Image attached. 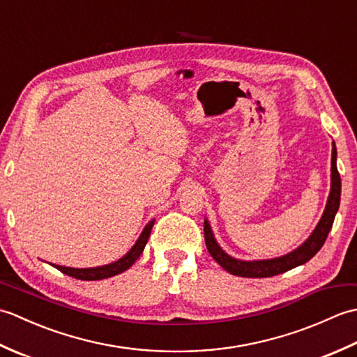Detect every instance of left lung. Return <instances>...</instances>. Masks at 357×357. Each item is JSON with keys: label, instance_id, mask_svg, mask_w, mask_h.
Returning a JSON list of instances; mask_svg holds the SVG:
<instances>
[{"label": "left lung", "instance_id": "obj_1", "mask_svg": "<svg viewBox=\"0 0 357 357\" xmlns=\"http://www.w3.org/2000/svg\"><path fill=\"white\" fill-rule=\"evenodd\" d=\"M336 146L333 142V153H331V190L327 201V207H325L324 215L321 218L319 224L314 229L304 244L298 250L288 253L282 257H276V259H267V261H239L234 257L224 253V250L216 244L213 238V233L207 221H204V238H206V245L211 257L221 265L224 270H227L230 275L241 276V278H270L280 275L291 270L298 265L308 262L312 257L322 248L325 239H327L328 233L333 227V221L337 213L339 202H340V176L336 167Z\"/></svg>", "mask_w": 357, "mask_h": 357}]
</instances>
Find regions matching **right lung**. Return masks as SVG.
<instances>
[{"instance_id":"add662e5","label":"right lung","mask_w":357,"mask_h":357,"mask_svg":"<svg viewBox=\"0 0 357 357\" xmlns=\"http://www.w3.org/2000/svg\"><path fill=\"white\" fill-rule=\"evenodd\" d=\"M153 221L149 222L146 225V229L141 233L139 239L136 241V244L132 247L130 252H128L124 257H121L119 261L109 264V265H102V267H96V268H70V267H61V265H53V267L58 268L61 273L67 276H72L75 279H81V280H100L105 278H112L115 275H119V273L126 271L127 268H130L135 264V261L141 256L144 247H146L151 227H153Z\"/></svg>"}]
</instances>
